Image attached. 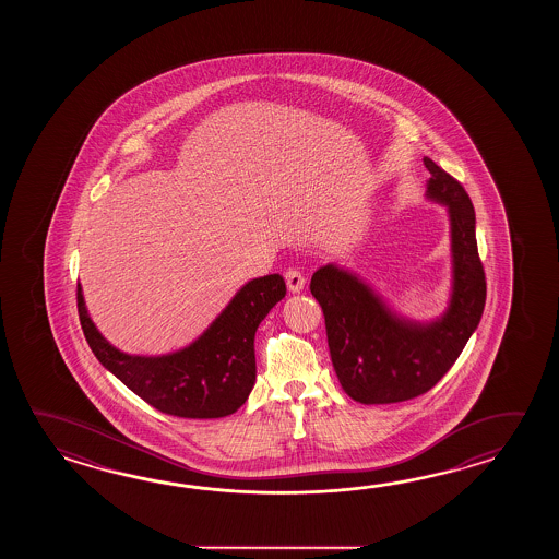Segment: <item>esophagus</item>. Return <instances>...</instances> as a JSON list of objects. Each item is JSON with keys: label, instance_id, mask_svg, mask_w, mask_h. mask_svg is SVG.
Masks as SVG:
<instances>
[{"label": "esophagus", "instance_id": "obj_1", "mask_svg": "<svg viewBox=\"0 0 559 559\" xmlns=\"http://www.w3.org/2000/svg\"><path fill=\"white\" fill-rule=\"evenodd\" d=\"M284 277L287 289H289L292 294H299V292L306 287V277H304L301 272H297V270H287Z\"/></svg>", "mask_w": 559, "mask_h": 559}]
</instances>
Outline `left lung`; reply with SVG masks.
Instances as JSON below:
<instances>
[{"instance_id":"left-lung-1","label":"left lung","mask_w":559,"mask_h":559,"mask_svg":"<svg viewBox=\"0 0 559 559\" xmlns=\"http://www.w3.org/2000/svg\"><path fill=\"white\" fill-rule=\"evenodd\" d=\"M424 164L431 174L428 198L448 205L452 222V299L440 320L400 318L369 285L333 263L309 284L325 318L337 380L359 404H395L429 392L464 352L486 306L472 200L438 164L429 157Z\"/></svg>"}]
</instances>
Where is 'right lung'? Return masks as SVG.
Listing matches in <instances>:
<instances>
[{
    "label": "right lung",
    "mask_w": 559,
    "mask_h": 559,
    "mask_svg": "<svg viewBox=\"0 0 559 559\" xmlns=\"http://www.w3.org/2000/svg\"><path fill=\"white\" fill-rule=\"evenodd\" d=\"M280 274L251 280L193 344L167 356H130L97 332L78 285V313L94 356L131 392L162 414L212 419L238 412L255 383L253 340L258 325L280 299Z\"/></svg>",
    "instance_id": "right-lung-1"
}]
</instances>
